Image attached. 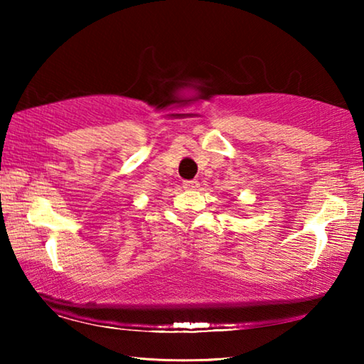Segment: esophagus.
I'll list each match as a JSON object with an SVG mask.
<instances>
[{
    "instance_id": "34e87169",
    "label": "esophagus",
    "mask_w": 364,
    "mask_h": 364,
    "mask_svg": "<svg viewBox=\"0 0 364 364\" xmlns=\"http://www.w3.org/2000/svg\"><path fill=\"white\" fill-rule=\"evenodd\" d=\"M183 186H184V189L196 191V189H199L200 183H199V181H196V180H191V181H184V183H183Z\"/></svg>"
}]
</instances>
